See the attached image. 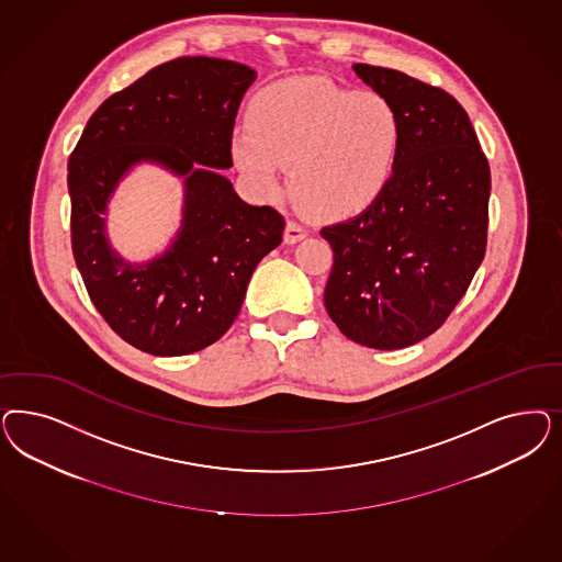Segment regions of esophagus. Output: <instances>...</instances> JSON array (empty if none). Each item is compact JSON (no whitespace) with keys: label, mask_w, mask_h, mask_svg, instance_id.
<instances>
[{"label":"esophagus","mask_w":562,"mask_h":562,"mask_svg":"<svg viewBox=\"0 0 562 562\" xmlns=\"http://www.w3.org/2000/svg\"><path fill=\"white\" fill-rule=\"evenodd\" d=\"M306 236H308V232H306L304 225H300L295 221H288V225H285V244H295V241H300V239H304Z\"/></svg>","instance_id":"34e87169"}]
</instances>
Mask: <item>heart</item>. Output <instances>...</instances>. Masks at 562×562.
Masks as SVG:
<instances>
[{
	"instance_id": "1",
	"label": "heart",
	"mask_w": 562,
	"mask_h": 562,
	"mask_svg": "<svg viewBox=\"0 0 562 562\" xmlns=\"http://www.w3.org/2000/svg\"><path fill=\"white\" fill-rule=\"evenodd\" d=\"M401 134V113L382 92L306 78L254 99L232 155L258 192L277 194L290 165L291 196L304 211L345 217L379 199L395 171Z\"/></svg>"
}]
</instances>
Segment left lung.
<instances>
[{
    "instance_id": "1",
    "label": "left lung",
    "mask_w": 562,
    "mask_h": 562,
    "mask_svg": "<svg viewBox=\"0 0 562 562\" xmlns=\"http://www.w3.org/2000/svg\"><path fill=\"white\" fill-rule=\"evenodd\" d=\"M353 70L393 101L403 134L379 199L321 229L333 248L325 306L347 339L401 349L445 325L484 260L490 165L449 92L391 68Z\"/></svg>"
}]
</instances>
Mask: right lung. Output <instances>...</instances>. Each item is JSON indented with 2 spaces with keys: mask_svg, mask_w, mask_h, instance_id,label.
<instances>
[{
  "mask_svg": "<svg viewBox=\"0 0 562 562\" xmlns=\"http://www.w3.org/2000/svg\"><path fill=\"white\" fill-rule=\"evenodd\" d=\"M254 78L229 59H171L111 94L70 155L76 267L105 323L150 356H186L221 339L254 269L283 239V215L246 204L217 171L234 165L237 109ZM140 160L181 175L187 202L172 248L130 266L108 248L100 215L119 178Z\"/></svg>",
  "mask_w": 562,
  "mask_h": 562,
  "instance_id": "1",
  "label": "right lung"
}]
</instances>
